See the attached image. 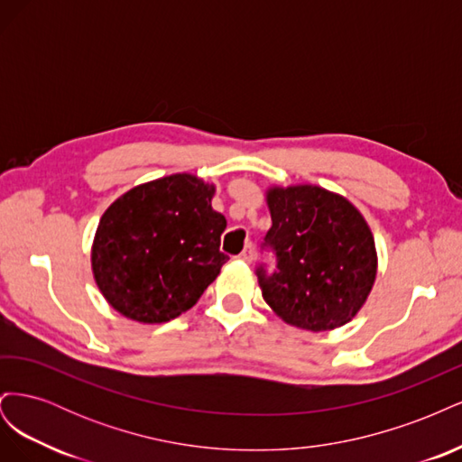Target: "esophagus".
Returning <instances> with one entry per match:
<instances>
[{"mask_svg":"<svg viewBox=\"0 0 462 462\" xmlns=\"http://www.w3.org/2000/svg\"><path fill=\"white\" fill-rule=\"evenodd\" d=\"M239 258H241L243 262H246V263H250V262L254 260V246H253V243H248V245L245 246V250L239 254Z\"/></svg>","mask_w":462,"mask_h":462,"instance_id":"obj_1","label":"esophagus"}]
</instances>
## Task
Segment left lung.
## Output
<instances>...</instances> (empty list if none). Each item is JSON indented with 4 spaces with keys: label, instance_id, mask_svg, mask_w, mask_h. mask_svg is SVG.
Listing matches in <instances>:
<instances>
[{
    "label": "left lung",
    "instance_id": "obj_1",
    "mask_svg": "<svg viewBox=\"0 0 462 462\" xmlns=\"http://www.w3.org/2000/svg\"><path fill=\"white\" fill-rule=\"evenodd\" d=\"M272 227L263 246L275 270H256L263 300L306 331H329L351 321L366 302L377 273L374 235L341 194L316 185L265 192Z\"/></svg>",
    "mask_w": 462,
    "mask_h": 462
}]
</instances>
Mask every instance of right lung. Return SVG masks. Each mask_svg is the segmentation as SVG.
I'll return each mask as SVG.
<instances>
[{
  "label": "right lung",
  "instance_id": "obj_1",
  "mask_svg": "<svg viewBox=\"0 0 462 462\" xmlns=\"http://www.w3.org/2000/svg\"><path fill=\"white\" fill-rule=\"evenodd\" d=\"M216 187L175 173L127 190L97 223L92 273L125 318L162 324L192 309L229 258L227 221L212 208Z\"/></svg>",
  "mask_w": 462,
  "mask_h": 462
}]
</instances>
